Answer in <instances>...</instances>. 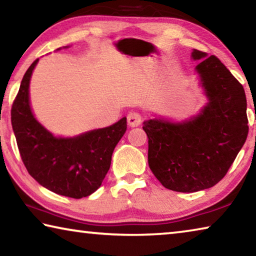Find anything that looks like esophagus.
Here are the masks:
<instances>
[{
	"label": "esophagus",
	"mask_w": 256,
	"mask_h": 256,
	"mask_svg": "<svg viewBox=\"0 0 256 256\" xmlns=\"http://www.w3.org/2000/svg\"><path fill=\"white\" fill-rule=\"evenodd\" d=\"M142 123V116L136 112H132L128 115V124L131 128L138 126Z\"/></svg>",
	"instance_id": "34e87169"
}]
</instances>
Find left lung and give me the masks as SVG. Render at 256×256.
I'll return each mask as SVG.
<instances>
[{"mask_svg":"<svg viewBox=\"0 0 256 256\" xmlns=\"http://www.w3.org/2000/svg\"><path fill=\"white\" fill-rule=\"evenodd\" d=\"M209 102L196 118L182 124L162 120L144 123L148 162L164 188L198 192L222 180L248 134L242 86L214 55L194 50Z\"/></svg>","mask_w":256,"mask_h":256,"instance_id":"left-lung-1","label":"left lung"}]
</instances>
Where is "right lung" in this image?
Masks as SVG:
<instances>
[{
  "label": "right lung",
  "instance_id": "1",
  "mask_svg": "<svg viewBox=\"0 0 256 256\" xmlns=\"http://www.w3.org/2000/svg\"><path fill=\"white\" fill-rule=\"evenodd\" d=\"M29 66L12 104L16 144L30 176L60 196L81 198L94 193L110 170L112 154L126 131V118L112 126L72 138H58L34 120L29 105Z\"/></svg>",
  "mask_w": 256,
  "mask_h": 256
}]
</instances>
